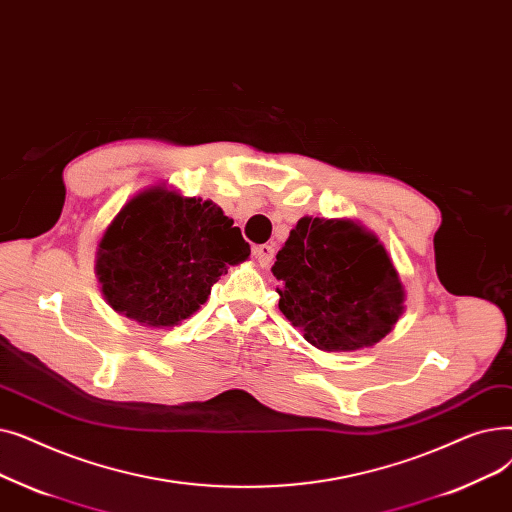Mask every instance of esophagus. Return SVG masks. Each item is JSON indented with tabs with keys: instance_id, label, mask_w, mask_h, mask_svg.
<instances>
[{
	"instance_id": "obj_1",
	"label": "esophagus",
	"mask_w": 512,
	"mask_h": 512,
	"mask_svg": "<svg viewBox=\"0 0 512 512\" xmlns=\"http://www.w3.org/2000/svg\"><path fill=\"white\" fill-rule=\"evenodd\" d=\"M254 256H256V260L260 262V266H269V264L273 262L275 248L269 246V243H262V246H256V248H254Z\"/></svg>"
}]
</instances>
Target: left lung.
I'll list each match as a JSON object with an SVG mask.
<instances>
[{"instance_id":"8db88e82","label":"left lung","mask_w":512,"mask_h":512,"mask_svg":"<svg viewBox=\"0 0 512 512\" xmlns=\"http://www.w3.org/2000/svg\"><path fill=\"white\" fill-rule=\"evenodd\" d=\"M273 275L279 310L323 352L375 346L404 312L392 260L377 235L350 218H300Z\"/></svg>"}]
</instances>
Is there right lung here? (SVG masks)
Instances as JSON below:
<instances>
[{"instance_id": "add662e5", "label": "right lung", "mask_w": 512, "mask_h": 512, "mask_svg": "<svg viewBox=\"0 0 512 512\" xmlns=\"http://www.w3.org/2000/svg\"><path fill=\"white\" fill-rule=\"evenodd\" d=\"M250 243L210 200L145 189L116 214L97 248L95 273L106 302L148 327H175L210 296Z\"/></svg>"}]
</instances>
